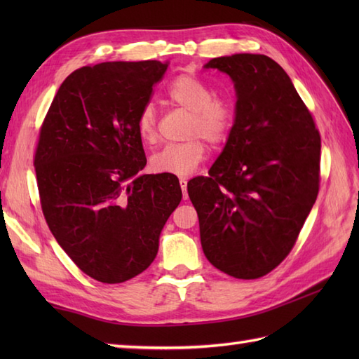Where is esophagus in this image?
Instances as JSON below:
<instances>
[{
	"instance_id": "obj_1",
	"label": "esophagus",
	"mask_w": 359,
	"mask_h": 359,
	"mask_svg": "<svg viewBox=\"0 0 359 359\" xmlns=\"http://www.w3.org/2000/svg\"><path fill=\"white\" fill-rule=\"evenodd\" d=\"M179 184H180V188H182V193H184V201H187V199H188V193H187V184H188V180H187V179H180Z\"/></svg>"
}]
</instances>
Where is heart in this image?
Listing matches in <instances>:
<instances>
[{
	"instance_id": "heart-1",
	"label": "heart",
	"mask_w": 359,
	"mask_h": 359,
	"mask_svg": "<svg viewBox=\"0 0 359 359\" xmlns=\"http://www.w3.org/2000/svg\"><path fill=\"white\" fill-rule=\"evenodd\" d=\"M166 97L172 104L191 112L187 137L188 142L166 144L149 158V168L158 174H172L187 177L205 158V144H222L234 126V106L230 98L212 95L207 83L191 74L175 77L166 89ZM137 133L144 143L157 139V116L152 104H144L137 118Z\"/></svg>"
}]
</instances>
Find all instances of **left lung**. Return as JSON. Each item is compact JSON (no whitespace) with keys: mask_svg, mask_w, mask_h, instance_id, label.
I'll return each instance as SVG.
<instances>
[{"mask_svg":"<svg viewBox=\"0 0 359 359\" xmlns=\"http://www.w3.org/2000/svg\"><path fill=\"white\" fill-rule=\"evenodd\" d=\"M230 75L234 126L208 177L188 182L208 261L257 279L292 251L319 191L321 135L282 67L261 53L212 58Z\"/></svg>","mask_w":359,"mask_h":359,"instance_id":"left-lung-1","label":"left lung"}]
</instances>
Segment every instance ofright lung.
I'll list each match as a JSON object with an SVG mask.
<instances>
[{
    "mask_svg": "<svg viewBox=\"0 0 359 359\" xmlns=\"http://www.w3.org/2000/svg\"><path fill=\"white\" fill-rule=\"evenodd\" d=\"M168 63L111 62L67 77L40 129L35 172L53 238L79 269L120 284L154 261L158 238L182 201L172 174L147 165L137 118Z\"/></svg>",
    "mask_w": 359,
    "mask_h": 359,
    "instance_id": "1",
    "label": "right lung"
}]
</instances>
